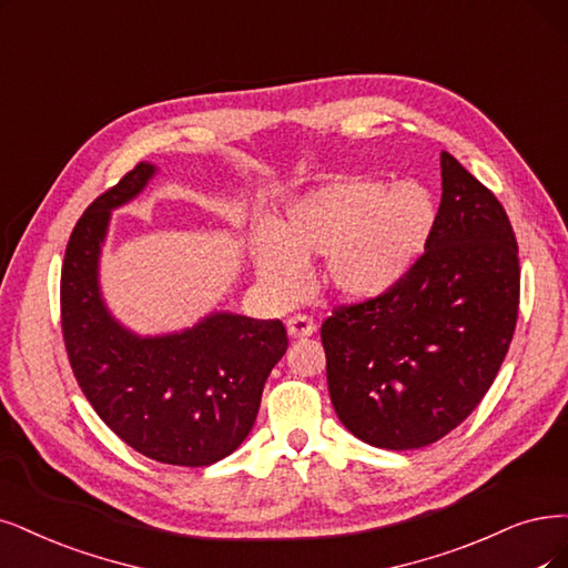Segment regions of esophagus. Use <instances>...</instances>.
Segmentation results:
<instances>
[{
  "instance_id": "1",
  "label": "esophagus",
  "mask_w": 568,
  "mask_h": 568,
  "mask_svg": "<svg viewBox=\"0 0 568 568\" xmlns=\"http://www.w3.org/2000/svg\"><path fill=\"white\" fill-rule=\"evenodd\" d=\"M287 332H290V337L304 339L316 332V323H313V318L304 316V313H295V316L287 318Z\"/></svg>"
}]
</instances>
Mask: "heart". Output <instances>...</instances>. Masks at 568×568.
<instances>
[{
	"label": "heart",
	"mask_w": 568,
	"mask_h": 568,
	"mask_svg": "<svg viewBox=\"0 0 568 568\" xmlns=\"http://www.w3.org/2000/svg\"><path fill=\"white\" fill-rule=\"evenodd\" d=\"M437 210L422 184L334 178L285 207L281 226H262L255 262L262 281L295 297L306 262L327 257V281L348 300L384 295L424 255Z\"/></svg>",
	"instance_id": "obj_1"
}]
</instances>
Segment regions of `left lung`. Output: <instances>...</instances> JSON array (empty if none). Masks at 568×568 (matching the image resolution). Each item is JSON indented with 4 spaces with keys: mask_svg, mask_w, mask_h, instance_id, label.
Instances as JSON below:
<instances>
[{
    "mask_svg": "<svg viewBox=\"0 0 568 568\" xmlns=\"http://www.w3.org/2000/svg\"><path fill=\"white\" fill-rule=\"evenodd\" d=\"M443 203L407 276L321 327L339 422L379 449H422L481 403L510 348L519 257L506 207L443 152Z\"/></svg>",
    "mask_w": 568,
    "mask_h": 568,
    "instance_id": "obj_1",
    "label": "left lung"
}]
</instances>
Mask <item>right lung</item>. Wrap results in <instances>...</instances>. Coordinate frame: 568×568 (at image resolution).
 I'll list each match as a JSON object with an SVG mask.
<instances>
[{"instance_id": "obj_1", "label": "right lung", "mask_w": 568, "mask_h": 568, "mask_svg": "<svg viewBox=\"0 0 568 568\" xmlns=\"http://www.w3.org/2000/svg\"><path fill=\"white\" fill-rule=\"evenodd\" d=\"M154 175L138 163L79 217L60 271V327L79 388L125 445L159 464L201 468L255 424L266 376L287 348L281 321L215 313L194 329L138 339L104 311L98 255L110 210Z\"/></svg>"}]
</instances>
